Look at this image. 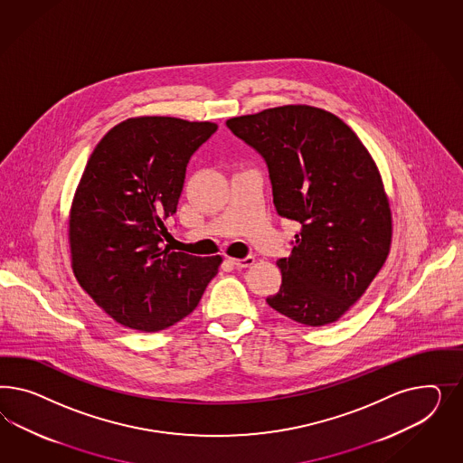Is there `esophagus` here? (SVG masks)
Returning <instances> with one entry per match:
<instances>
[{
    "mask_svg": "<svg viewBox=\"0 0 463 463\" xmlns=\"http://www.w3.org/2000/svg\"><path fill=\"white\" fill-rule=\"evenodd\" d=\"M231 263H232L236 268H248L251 267L252 263H254V258H252V256H246V258H242V260H236V258H232V260H231Z\"/></svg>",
    "mask_w": 463,
    "mask_h": 463,
    "instance_id": "esophagus-1",
    "label": "esophagus"
}]
</instances>
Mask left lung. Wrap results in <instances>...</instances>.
Here are the masks:
<instances>
[{"label":"left lung","mask_w":463,"mask_h":463,"mask_svg":"<svg viewBox=\"0 0 463 463\" xmlns=\"http://www.w3.org/2000/svg\"><path fill=\"white\" fill-rule=\"evenodd\" d=\"M267 161L273 203L300 224L268 306L295 323H335L364 294L392 244V212L364 142L335 113L283 105L229 118Z\"/></svg>","instance_id":"8db88e82"}]
</instances>
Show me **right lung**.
Returning a JSON list of instances; mask_svg holds the SVG:
<instances>
[{
  "mask_svg": "<svg viewBox=\"0 0 463 463\" xmlns=\"http://www.w3.org/2000/svg\"><path fill=\"white\" fill-rule=\"evenodd\" d=\"M215 130L213 122L132 117L90 156L68 219L71 268L115 323L142 333L166 329L194 312L217 275L222 256L163 246L188 159Z\"/></svg>",
  "mask_w": 463,
  "mask_h": 463,
  "instance_id": "right-lung-1",
  "label": "right lung"
}]
</instances>
